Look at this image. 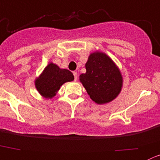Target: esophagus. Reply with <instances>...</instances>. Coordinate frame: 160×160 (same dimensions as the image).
Here are the masks:
<instances>
[{
    "label": "esophagus",
    "instance_id": "34e87169",
    "mask_svg": "<svg viewBox=\"0 0 160 160\" xmlns=\"http://www.w3.org/2000/svg\"><path fill=\"white\" fill-rule=\"evenodd\" d=\"M72 73H73V76H74V80H77V72H73Z\"/></svg>",
    "mask_w": 160,
    "mask_h": 160
}]
</instances>
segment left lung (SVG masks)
I'll return each instance as SVG.
<instances>
[{
	"label": "left lung",
	"instance_id": "8db88e82",
	"mask_svg": "<svg viewBox=\"0 0 160 160\" xmlns=\"http://www.w3.org/2000/svg\"><path fill=\"white\" fill-rule=\"evenodd\" d=\"M85 67L87 72L80 76V80L94 102L105 104L117 97L123 77L108 55L99 52L91 54Z\"/></svg>",
	"mask_w": 160,
	"mask_h": 160
}]
</instances>
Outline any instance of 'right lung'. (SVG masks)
<instances>
[{
  "mask_svg": "<svg viewBox=\"0 0 160 160\" xmlns=\"http://www.w3.org/2000/svg\"><path fill=\"white\" fill-rule=\"evenodd\" d=\"M73 80L74 77L70 71L60 69L57 65L51 62L35 80V86L43 97L52 98L56 94L63 83Z\"/></svg>",
  "mask_w": 160,
  "mask_h": 160,
  "instance_id": "obj_1",
  "label": "right lung"
}]
</instances>
